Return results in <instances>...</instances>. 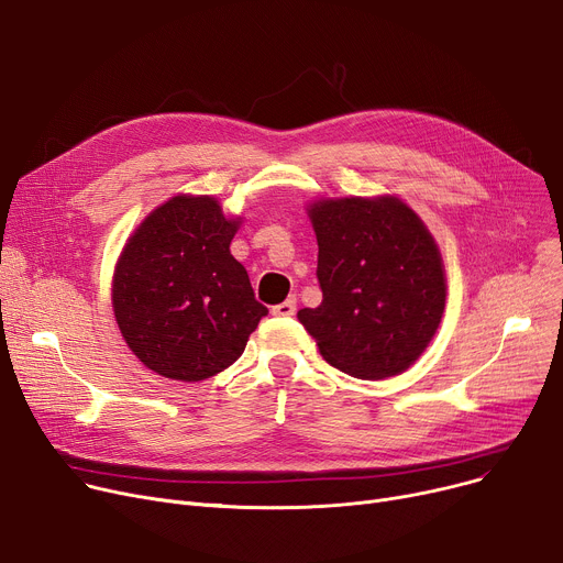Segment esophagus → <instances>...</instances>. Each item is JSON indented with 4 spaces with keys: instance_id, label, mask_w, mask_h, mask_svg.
<instances>
[{
    "instance_id": "34e87169",
    "label": "esophagus",
    "mask_w": 563,
    "mask_h": 563,
    "mask_svg": "<svg viewBox=\"0 0 563 563\" xmlns=\"http://www.w3.org/2000/svg\"><path fill=\"white\" fill-rule=\"evenodd\" d=\"M296 311H298L296 298H288V300H284L282 305H275V307H273V313H275V316H284V318L296 316Z\"/></svg>"
}]
</instances>
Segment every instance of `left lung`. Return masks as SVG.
Masks as SVG:
<instances>
[{"label": "left lung", "instance_id": "obj_1", "mask_svg": "<svg viewBox=\"0 0 563 563\" xmlns=\"http://www.w3.org/2000/svg\"><path fill=\"white\" fill-rule=\"evenodd\" d=\"M323 302L298 318L320 355L347 376H398L438 332L446 300L440 250L396 197L320 199L307 208Z\"/></svg>", "mask_w": 563, "mask_h": 563}]
</instances>
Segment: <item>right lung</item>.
<instances>
[{"label":"right lung","instance_id":"add662e5","mask_svg":"<svg viewBox=\"0 0 563 563\" xmlns=\"http://www.w3.org/2000/svg\"><path fill=\"white\" fill-rule=\"evenodd\" d=\"M240 218L216 197L178 195L128 238L112 282L119 330L157 376L199 383L243 355L267 309L231 256Z\"/></svg>","mask_w":563,"mask_h":563}]
</instances>
